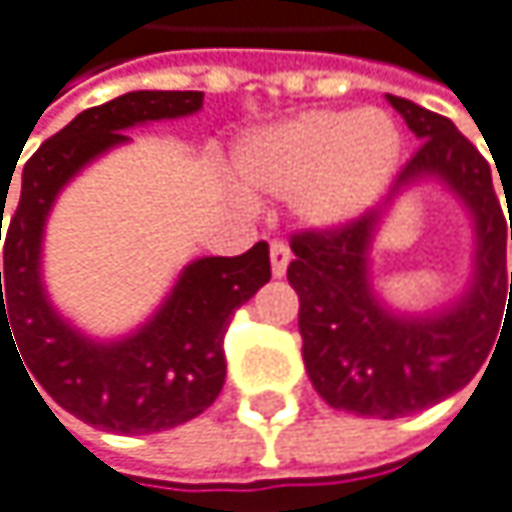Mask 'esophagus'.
<instances>
[{
	"label": "esophagus",
	"mask_w": 512,
	"mask_h": 512,
	"mask_svg": "<svg viewBox=\"0 0 512 512\" xmlns=\"http://www.w3.org/2000/svg\"><path fill=\"white\" fill-rule=\"evenodd\" d=\"M270 264H273V276H285L288 273V264H291V248L285 242H273L270 245Z\"/></svg>",
	"instance_id": "obj_1"
}]
</instances>
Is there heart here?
I'll list each match as a JSON object with an SVG mask.
<instances>
[{
  "instance_id": "obj_1",
  "label": "heart",
  "mask_w": 512,
  "mask_h": 512,
  "mask_svg": "<svg viewBox=\"0 0 512 512\" xmlns=\"http://www.w3.org/2000/svg\"><path fill=\"white\" fill-rule=\"evenodd\" d=\"M402 158V134L381 110H312L248 137L233 158L251 197H294L306 224L336 227L369 209Z\"/></svg>"
}]
</instances>
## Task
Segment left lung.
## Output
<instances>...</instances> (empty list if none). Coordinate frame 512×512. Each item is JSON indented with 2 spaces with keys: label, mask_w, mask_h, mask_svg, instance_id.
<instances>
[{
  "label": "left lung",
  "mask_w": 512,
  "mask_h": 512,
  "mask_svg": "<svg viewBox=\"0 0 512 512\" xmlns=\"http://www.w3.org/2000/svg\"><path fill=\"white\" fill-rule=\"evenodd\" d=\"M387 101L420 140L399 170L396 188L438 176L474 212V285L456 306L429 318L384 312L369 291L366 270L381 209H366L336 227L297 230L288 267V282L300 297L303 360L315 390L330 408L381 420L417 414L462 390L489 357L498 318L510 303L507 294L512 297L507 218L489 161L447 116L399 95H387Z\"/></svg>",
  "instance_id": "8db88e82"
}]
</instances>
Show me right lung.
I'll list each match as a JSON object with an SVG mask.
<instances>
[{
  "instance_id": "add662e5",
  "label": "right lung",
  "mask_w": 512,
  "mask_h": 512,
  "mask_svg": "<svg viewBox=\"0 0 512 512\" xmlns=\"http://www.w3.org/2000/svg\"><path fill=\"white\" fill-rule=\"evenodd\" d=\"M200 104L203 92H125L74 116L23 167L20 200L2 248L0 357L8 342L17 360L27 363L29 381H38L59 408L104 432L149 435L203 414L224 387V333L233 312L270 282L267 242L236 258H200L185 267L158 315L113 345L83 339L44 297L41 233L59 188L95 155L125 143V128L188 116Z\"/></svg>"
}]
</instances>
